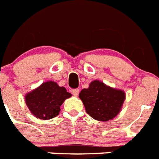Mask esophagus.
Listing matches in <instances>:
<instances>
[{
	"instance_id": "34e87169",
	"label": "esophagus",
	"mask_w": 159,
	"mask_h": 159,
	"mask_svg": "<svg viewBox=\"0 0 159 159\" xmlns=\"http://www.w3.org/2000/svg\"><path fill=\"white\" fill-rule=\"evenodd\" d=\"M71 93L74 96H78L79 93H80V90L79 89H73L71 90Z\"/></svg>"
}]
</instances>
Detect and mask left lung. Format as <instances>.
I'll list each match as a JSON object with an SVG mask.
<instances>
[{
    "label": "left lung",
    "instance_id": "8db88e82",
    "mask_svg": "<svg viewBox=\"0 0 159 159\" xmlns=\"http://www.w3.org/2000/svg\"><path fill=\"white\" fill-rule=\"evenodd\" d=\"M87 113L95 120L106 122L118 116L123 107L126 94L121 89L107 86L99 80L90 83L79 95Z\"/></svg>",
    "mask_w": 159,
    "mask_h": 159
}]
</instances>
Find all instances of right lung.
Returning a JSON list of instances; mask_svg holds the SVG:
<instances>
[{"instance_id":"right-lung-1","label":"right lung","mask_w":159,"mask_h":159,"mask_svg":"<svg viewBox=\"0 0 159 159\" xmlns=\"http://www.w3.org/2000/svg\"><path fill=\"white\" fill-rule=\"evenodd\" d=\"M71 96V94L67 92L64 87H60L54 81H47L28 92L25 99L33 116L47 120L58 116L60 106Z\"/></svg>"}]
</instances>
